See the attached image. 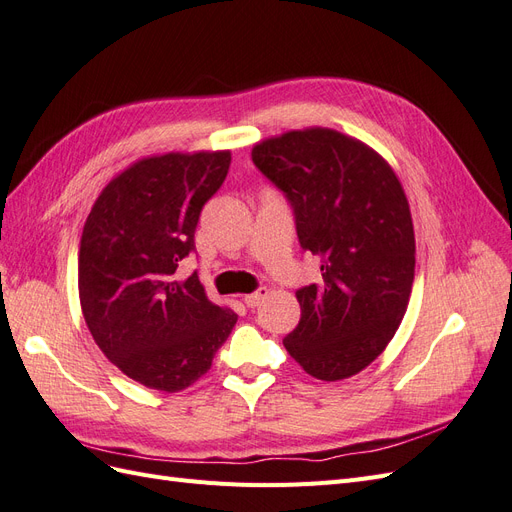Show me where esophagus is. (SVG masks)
Segmentation results:
<instances>
[{
  "mask_svg": "<svg viewBox=\"0 0 512 512\" xmlns=\"http://www.w3.org/2000/svg\"><path fill=\"white\" fill-rule=\"evenodd\" d=\"M266 298H268V289H266V287H259L255 293L244 295V304L249 306V308H255V306H259Z\"/></svg>",
  "mask_w": 512,
  "mask_h": 512,
  "instance_id": "esophagus-1",
  "label": "esophagus"
}]
</instances>
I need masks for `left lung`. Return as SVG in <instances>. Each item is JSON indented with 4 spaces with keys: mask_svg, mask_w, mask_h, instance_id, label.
Here are the masks:
<instances>
[{
    "mask_svg": "<svg viewBox=\"0 0 512 512\" xmlns=\"http://www.w3.org/2000/svg\"><path fill=\"white\" fill-rule=\"evenodd\" d=\"M257 170L287 195L321 280L295 291L302 317L283 340L319 381L370 366L398 332L415 280L406 193L374 148L336 129L287 131L253 146Z\"/></svg>",
    "mask_w": 512,
    "mask_h": 512,
    "instance_id": "8db88e82",
    "label": "left lung"
}]
</instances>
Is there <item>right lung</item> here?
Here are the masks:
<instances>
[{
    "label": "right lung",
    "instance_id": "obj_1",
    "mask_svg": "<svg viewBox=\"0 0 512 512\" xmlns=\"http://www.w3.org/2000/svg\"><path fill=\"white\" fill-rule=\"evenodd\" d=\"M229 163V151L131 163L104 187L82 229L78 293L89 332L114 366L148 389L193 385L238 321L208 300L195 272L178 276Z\"/></svg>",
    "mask_w": 512,
    "mask_h": 512
}]
</instances>
